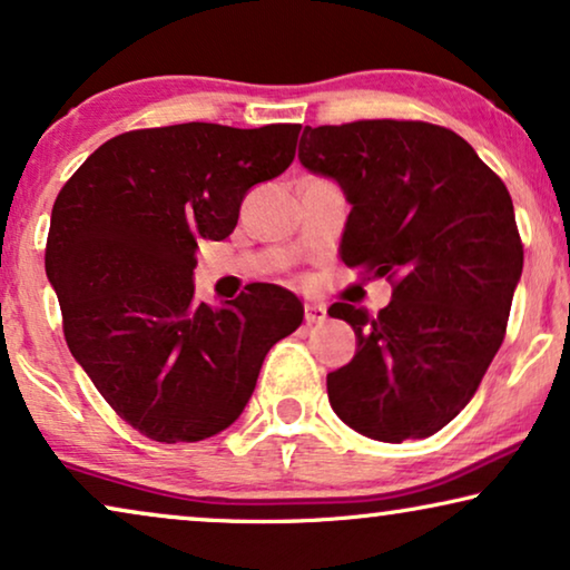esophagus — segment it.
Here are the masks:
<instances>
[{
	"mask_svg": "<svg viewBox=\"0 0 570 570\" xmlns=\"http://www.w3.org/2000/svg\"><path fill=\"white\" fill-rule=\"evenodd\" d=\"M303 318H306L308 326L322 324L326 318V308L318 306V303H306V306H303Z\"/></svg>",
	"mask_w": 570,
	"mask_h": 570,
	"instance_id": "obj_1",
	"label": "esophagus"
}]
</instances>
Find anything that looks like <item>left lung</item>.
I'll return each mask as SVG.
<instances>
[{"label":"left lung","mask_w":570,"mask_h":570,"mask_svg":"<svg viewBox=\"0 0 570 570\" xmlns=\"http://www.w3.org/2000/svg\"><path fill=\"white\" fill-rule=\"evenodd\" d=\"M298 158L347 191L342 262L392 283L379 314L330 308L357 337L326 376L332 410L368 439H428L466 407L505 337L524 267L511 194L466 139L428 121L306 127Z\"/></svg>","instance_id":"1"}]
</instances>
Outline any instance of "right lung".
Segmentation results:
<instances>
[{
	"instance_id": "obj_1",
	"label": "right lung",
	"mask_w": 570,
	"mask_h": 570,
	"mask_svg": "<svg viewBox=\"0 0 570 570\" xmlns=\"http://www.w3.org/2000/svg\"><path fill=\"white\" fill-rule=\"evenodd\" d=\"M301 124H174L108 139L61 186L46 275L69 353L147 439L194 443L244 412L264 355L303 306L256 283L225 308L194 301L197 240L228 238L254 184L295 158Z\"/></svg>"
}]
</instances>
